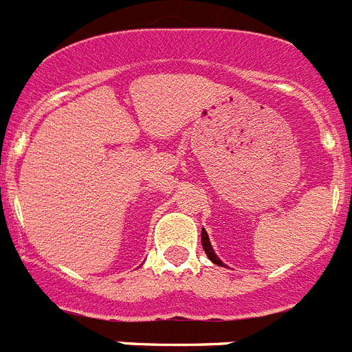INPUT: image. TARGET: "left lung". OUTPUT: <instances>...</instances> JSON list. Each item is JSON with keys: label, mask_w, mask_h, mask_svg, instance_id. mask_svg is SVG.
Returning a JSON list of instances; mask_svg holds the SVG:
<instances>
[{"label": "left lung", "mask_w": 352, "mask_h": 352, "mask_svg": "<svg viewBox=\"0 0 352 352\" xmlns=\"http://www.w3.org/2000/svg\"><path fill=\"white\" fill-rule=\"evenodd\" d=\"M202 247H204V250H206V254H208V258L211 259L214 265H220V267H223V263L220 261V258H218L217 254H214L211 243H209V236H208V232H206V229H202Z\"/></svg>", "instance_id": "1"}]
</instances>
